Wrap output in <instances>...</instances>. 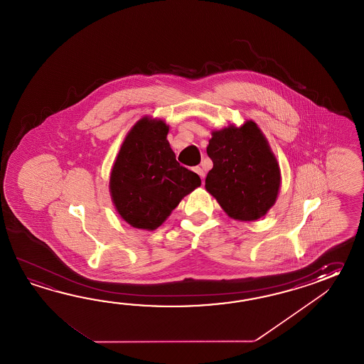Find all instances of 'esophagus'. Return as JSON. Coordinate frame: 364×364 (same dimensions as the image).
<instances>
[{
  "label": "esophagus",
  "instance_id": "obj_1",
  "mask_svg": "<svg viewBox=\"0 0 364 364\" xmlns=\"http://www.w3.org/2000/svg\"><path fill=\"white\" fill-rule=\"evenodd\" d=\"M193 171H195V173H196V174H198V176H199L201 179L205 178V171H203L200 166H196V168L193 169Z\"/></svg>",
  "mask_w": 364,
  "mask_h": 364
}]
</instances>
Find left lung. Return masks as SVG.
<instances>
[{"label": "left lung", "mask_w": 364, "mask_h": 364, "mask_svg": "<svg viewBox=\"0 0 364 364\" xmlns=\"http://www.w3.org/2000/svg\"><path fill=\"white\" fill-rule=\"evenodd\" d=\"M207 154L213 163L205 188L234 220L263 217L279 195V164L252 121L212 132Z\"/></svg>", "instance_id": "8db88e82"}]
</instances>
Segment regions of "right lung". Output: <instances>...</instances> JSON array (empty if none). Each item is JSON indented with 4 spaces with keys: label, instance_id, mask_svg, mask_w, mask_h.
I'll list each match as a JSON object with an SVG mask.
<instances>
[{
    "label": "right lung",
    "instance_id": "add662e5",
    "mask_svg": "<svg viewBox=\"0 0 364 364\" xmlns=\"http://www.w3.org/2000/svg\"><path fill=\"white\" fill-rule=\"evenodd\" d=\"M164 121L141 118L127 134L110 174V193L127 224L155 230L200 177L176 160Z\"/></svg>",
    "mask_w": 364,
    "mask_h": 364
}]
</instances>
